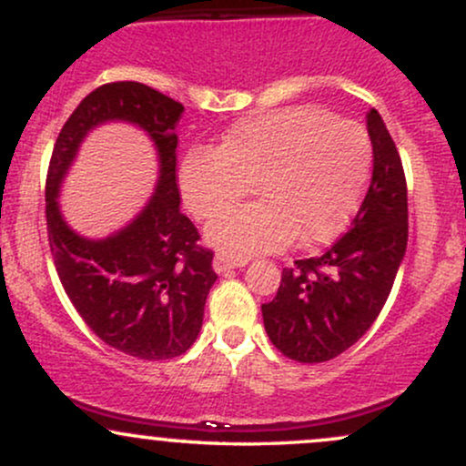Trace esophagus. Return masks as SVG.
Wrapping results in <instances>:
<instances>
[{"instance_id":"obj_1","label":"esophagus","mask_w":466,"mask_h":466,"mask_svg":"<svg viewBox=\"0 0 466 466\" xmlns=\"http://www.w3.org/2000/svg\"><path fill=\"white\" fill-rule=\"evenodd\" d=\"M248 263H249L248 258H229V256H226V254H217L212 267H215L217 274H226V271L237 269V267H245Z\"/></svg>"}]
</instances>
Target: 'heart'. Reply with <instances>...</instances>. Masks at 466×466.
<instances>
[{
    "label": "heart",
    "mask_w": 466,
    "mask_h": 466,
    "mask_svg": "<svg viewBox=\"0 0 466 466\" xmlns=\"http://www.w3.org/2000/svg\"><path fill=\"white\" fill-rule=\"evenodd\" d=\"M370 175V144L355 122L313 106H287L237 122L217 148L181 162V195L197 218L236 202L247 186L257 201L218 216L206 237L229 258L329 240L349 221Z\"/></svg>",
    "instance_id": "1"
}]
</instances>
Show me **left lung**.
<instances>
[{
	"label": "left lung",
	"instance_id": "1",
	"mask_svg": "<svg viewBox=\"0 0 466 466\" xmlns=\"http://www.w3.org/2000/svg\"><path fill=\"white\" fill-rule=\"evenodd\" d=\"M372 175L350 228L313 258L282 269L263 304L271 344L300 363L349 350L381 313L408 248V184L397 144L377 109L368 114Z\"/></svg>",
	"mask_w": 466,
	"mask_h": 466
}]
</instances>
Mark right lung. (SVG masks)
<instances>
[{"mask_svg":"<svg viewBox=\"0 0 466 466\" xmlns=\"http://www.w3.org/2000/svg\"><path fill=\"white\" fill-rule=\"evenodd\" d=\"M184 105L136 80L96 87L58 133L46 179L47 240L56 274L85 324L111 349L147 361L184 355L197 339L217 274L215 251L179 210L177 127ZM106 119H127L154 137L160 184L141 217L105 241H87L57 212V186L77 144Z\"/></svg>","mask_w":466,"mask_h":466,"instance_id":"obj_1","label":"right lung"}]
</instances>
